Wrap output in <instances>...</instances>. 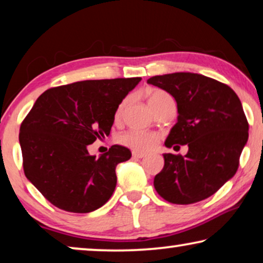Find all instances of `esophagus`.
I'll return each mask as SVG.
<instances>
[{
  "label": "esophagus",
  "mask_w": 263,
  "mask_h": 263,
  "mask_svg": "<svg viewBox=\"0 0 263 263\" xmlns=\"http://www.w3.org/2000/svg\"><path fill=\"white\" fill-rule=\"evenodd\" d=\"M132 154H133V157H134V158H143V157L146 156L145 153H142V152H138V151H133Z\"/></svg>",
  "instance_id": "1"
}]
</instances>
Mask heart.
<instances>
[{"mask_svg": "<svg viewBox=\"0 0 263 263\" xmlns=\"http://www.w3.org/2000/svg\"><path fill=\"white\" fill-rule=\"evenodd\" d=\"M128 98L123 99L120 105L117 106L116 112H115V117L118 120L122 116L124 106L127 105ZM174 103L172 97L168 95L167 92L163 91V89H152L148 93V104L152 107L153 111H157L159 107L166 105V104ZM122 145L130 147V148L135 151H149L152 149L158 141V135L153 134V133H142L136 130H129L124 134H122L118 138Z\"/></svg>", "mask_w": 263, "mask_h": 263, "instance_id": "obj_1", "label": "heart"}]
</instances>
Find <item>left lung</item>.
Instances as JSON below:
<instances>
[{
    "mask_svg": "<svg viewBox=\"0 0 263 263\" xmlns=\"http://www.w3.org/2000/svg\"><path fill=\"white\" fill-rule=\"evenodd\" d=\"M147 82L170 93L177 103V123L165 146L189 148L184 157L164 154L154 188L176 204L207 199L235 176L248 141L249 124L238 96L228 85L201 74L157 75Z\"/></svg>",
    "mask_w": 263,
    "mask_h": 263,
    "instance_id": "8db88e82",
    "label": "left lung"
}]
</instances>
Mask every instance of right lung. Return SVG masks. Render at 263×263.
I'll use <instances>...</instances> for the list:
<instances>
[{
  "instance_id": "right-lung-1",
  "label": "right lung",
  "mask_w": 263,
  "mask_h": 263,
  "mask_svg": "<svg viewBox=\"0 0 263 263\" xmlns=\"http://www.w3.org/2000/svg\"><path fill=\"white\" fill-rule=\"evenodd\" d=\"M140 81H79L46 89L35 100L20 127L24 172L53 206L89 213L112 195L117 164L132 152L114 145L97 158L87 146L110 134L117 106Z\"/></svg>"
}]
</instances>
